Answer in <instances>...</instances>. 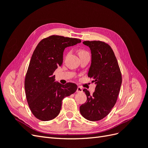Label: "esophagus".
Wrapping results in <instances>:
<instances>
[{"instance_id":"34e87169","label":"esophagus","mask_w":148,"mask_h":148,"mask_svg":"<svg viewBox=\"0 0 148 148\" xmlns=\"http://www.w3.org/2000/svg\"><path fill=\"white\" fill-rule=\"evenodd\" d=\"M77 92H78V93H79V92H83V89H82V87H80V86H78V87L77 88Z\"/></svg>"}]
</instances>
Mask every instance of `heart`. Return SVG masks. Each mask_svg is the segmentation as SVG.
Returning a JSON list of instances; mask_svg holds the SVG:
<instances>
[{
	"label": "heart",
	"mask_w": 148,
	"mask_h": 148,
	"mask_svg": "<svg viewBox=\"0 0 148 148\" xmlns=\"http://www.w3.org/2000/svg\"><path fill=\"white\" fill-rule=\"evenodd\" d=\"M84 52H85L84 51H83V50H80V51H79V53H84Z\"/></svg>",
	"instance_id": "heart-1"
}]
</instances>
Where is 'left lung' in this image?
I'll use <instances>...</instances> for the list:
<instances>
[{"mask_svg":"<svg viewBox=\"0 0 148 148\" xmlns=\"http://www.w3.org/2000/svg\"><path fill=\"white\" fill-rule=\"evenodd\" d=\"M90 48L91 64L88 77L93 79L95 91L91 95L84 89L87 101L79 107L84 118L98 121L108 115L117 102L122 84L120 70L114 52L108 44L99 41H84Z\"/></svg>","mask_w":148,"mask_h":148,"instance_id":"1","label":"left lung"}]
</instances>
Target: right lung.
<instances>
[{"instance_id": "add662e5", "label": "right lung", "mask_w": 148, "mask_h": 148, "mask_svg": "<svg viewBox=\"0 0 148 148\" xmlns=\"http://www.w3.org/2000/svg\"><path fill=\"white\" fill-rule=\"evenodd\" d=\"M81 42L76 38L51 36L39 42L31 58L25 80L26 97L31 112L39 120L49 121L59 114L62 99L77 89L73 83L55 82L53 72L63 62L64 49Z\"/></svg>"}]
</instances>
